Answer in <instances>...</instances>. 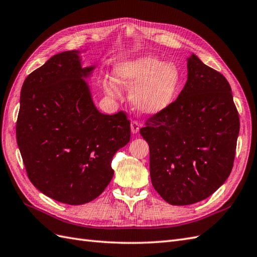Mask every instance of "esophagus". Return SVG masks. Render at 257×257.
Listing matches in <instances>:
<instances>
[{
  "label": "esophagus",
  "instance_id": "1",
  "mask_svg": "<svg viewBox=\"0 0 257 257\" xmlns=\"http://www.w3.org/2000/svg\"><path fill=\"white\" fill-rule=\"evenodd\" d=\"M130 127H131V133H133L134 135L137 134V133H139V130H140V122L138 121V120H133V121H131Z\"/></svg>",
  "mask_w": 257,
  "mask_h": 257
}]
</instances>
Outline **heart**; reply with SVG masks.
<instances>
[{
  "label": "heart",
  "mask_w": 257,
  "mask_h": 257,
  "mask_svg": "<svg viewBox=\"0 0 257 257\" xmlns=\"http://www.w3.org/2000/svg\"><path fill=\"white\" fill-rule=\"evenodd\" d=\"M114 81L120 88L133 90L131 102L144 114H157L174 102L181 88V72L173 63L163 64L159 58L146 56L117 66ZM110 96L116 92L110 85H105Z\"/></svg>",
  "instance_id": "b5f03b06"
}]
</instances>
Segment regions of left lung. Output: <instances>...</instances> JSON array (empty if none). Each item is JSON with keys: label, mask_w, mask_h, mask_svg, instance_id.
I'll list each match as a JSON object with an SVG mask.
<instances>
[{"label": "left lung", "mask_w": 257, "mask_h": 257, "mask_svg": "<svg viewBox=\"0 0 257 257\" xmlns=\"http://www.w3.org/2000/svg\"><path fill=\"white\" fill-rule=\"evenodd\" d=\"M239 129L227 79L192 54L178 97L140 129L149 143L151 181L157 193L172 205L212 195L231 173Z\"/></svg>", "instance_id": "obj_1"}]
</instances>
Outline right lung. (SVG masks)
Here are the masks:
<instances>
[{
	"label": "right lung",
	"mask_w": 257,
	"mask_h": 257,
	"mask_svg": "<svg viewBox=\"0 0 257 257\" xmlns=\"http://www.w3.org/2000/svg\"><path fill=\"white\" fill-rule=\"evenodd\" d=\"M77 51L62 52L25 79L16 138L28 178L39 191L69 205L100 195L113 178V156L130 141L124 111L100 113Z\"/></svg>",
	"instance_id": "right-lung-1"
}]
</instances>
